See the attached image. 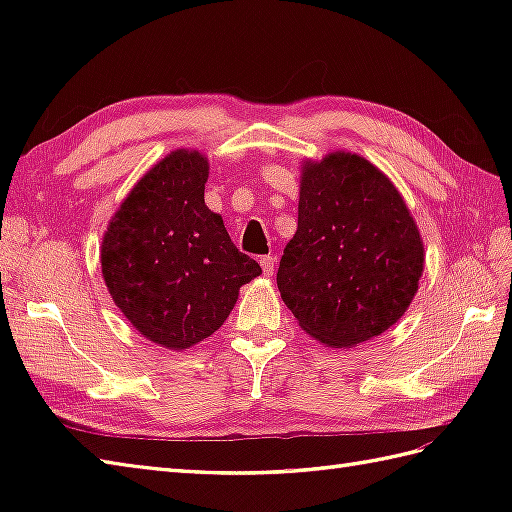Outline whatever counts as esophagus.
Returning a JSON list of instances; mask_svg holds the SVG:
<instances>
[{
	"label": "esophagus",
	"mask_w": 512,
	"mask_h": 512,
	"mask_svg": "<svg viewBox=\"0 0 512 512\" xmlns=\"http://www.w3.org/2000/svg\"><path fill=\"white\" fill-rule=\"evenodd\" d=\"M259 264H262V270H264V277H270L273 275V270H275V257H270V255H266V257H262L259 259Z\"/></svg>",
	"instance_id": "obj_1"
}]
</instances>
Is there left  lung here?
<instances>
[{
  "mask_svg": "<svg viewBox=\"0 0 512 512\" xmlns=\"http://www.w3.org/2000/svg\"><path fill=\"white\" fill-rule=\"evenodd\" d=\"M424 244L400 191L350 151L303 160L297 233L277 286L301 330L336 350L372 341L407 312Z\"/></svg>",
  "mask_w": 512,
  "mask_h": 512,
  "instance_id": "obj_1",
  "label": "left lung"
}]
</instances>
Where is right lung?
Listing matches in <instances>:
<instances>
[{
	"label": "right lung",
	"instance_id": "add662e5",
	"mask_svg": "<svg viewBox=\"0 0 512 512\" xmlns=\"http://www.w3.org/2000/svg\"><path fill=\"white\" fill-rule=\"evenodd\" d=\"M209 158L176 149L156 162L112 215L101 268L134 328L167 350H189L226 321L239 288L262 268L239 253L222 215L204 204Z\"/></svg>",
	"mask_w": 512,
	"mask_h": 512
}]
</instances>
